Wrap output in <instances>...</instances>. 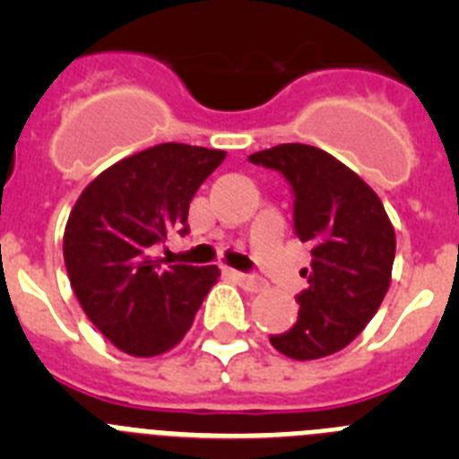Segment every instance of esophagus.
<instances>
[{
	"instance_id": "obj_1",
	"label": "esophagus",
	"mask_w": 459,
	"mask_h": 459,
	"mask_svg": "<svg viewBox=\"0 0 459 459\" xmlns=\"http://www.w3.org/2000/svg\"><path fill=\"white\" fill-rule=\"evenodd\" d=\"M227 273L232 275V278L237 280L238 285L246 287V290H248V291H259V290H264V280L257 278V275L243 273V271H237V269H227Z\"/></svg>"
}]
</instances>
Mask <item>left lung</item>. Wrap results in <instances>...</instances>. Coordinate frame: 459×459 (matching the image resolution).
<instances>
[{
    "label": "left lung",
    "mask_w": 459,
    "mask_h": 459,
    "mask_svg": "<svg viewBox=\"0 0 459 459\" xmlns=\"http://www.w3.org/2000/svg\"><path fill=\"white\" fill-rule=\"evenodd\" d=\"M248 160L285 177L294 232L312 255L299 317L271 344L296 360L335 354L375 317L391 285L395 232L384 204L359 174L310 144H278Z\"/></svg>",
    "instance_id": "obj_1"
}]
</instances>
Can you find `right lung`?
<instances>
[{
	"label": "right lung",
	"mask_w": 459,
	"mask_h": 459,
	"mask_svg": "<svg viewBox=\"0 0 459 459\" xmlns=\"http://www.w3.org/2000/svg\"><path fill=\"white\" fill-rule=\"evenodd\" d=\"M225 152L165 142L99 174L64 232L68 280L93 326L121 351L156 356L179 344L216 285L218 266H165L152 248L188 234V206Z\"/></svg>",
	"instance_id": "right-lung-1"
}]
</instances>
